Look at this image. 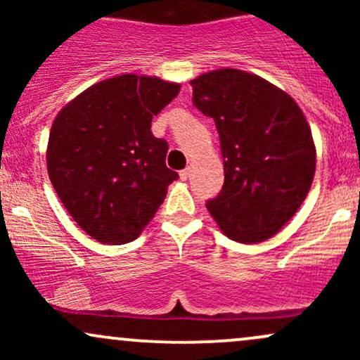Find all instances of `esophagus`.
Returning a JSON list of instances; mask_svg holds the SVG:
<instances>
[{
  "label": "esophagus",
  "mask_w": 360,
  "mask_h": 360,
  "mask_svg": "<svg viewBox=\"0 0 360 360\" xmlns=\"http://www.w3.org/2000/svg\"><path fill=\"white\" fill-rule=\"evenodd\" d=\"M179 176H181V179L183 181H186L189 177V167H186V169H183V171L179 172Z\"/></svg>",
  "instance_id": "obj_1"
}]
</instances>
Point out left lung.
I'll list each match as a JSON object with an SVG mask.
<instances>
[{
	"instance_id": "1",
	"label": "left lung",
	"mask_w": 360,
	"mask_h": 360,
	"mask_svg": "<svg viewBox=\"0 0 360 360\" xmlns=\"http://www.w3.org/2000/svg\"><path fill=\"white\" fill-rule=\"evenodd\" d=\"M193 103L220 135L225 183L206 201L221 232L240 243L271 238L311 188L316 152L303 111L262 77L218 69L193 79Z\"/></svg>"
}]
</instances>
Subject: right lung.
I'll list each match as a JSON object with an SVG mask.
<instances>
[{"label": "right lung", "instance_id": "obj_1", "mask_svg": "<svg viewBox=\"0 0 360 360\" xmlns=\"http://www.w3.org/2000/svg\"><path fill=\"white\" fill-rule=\"evenodd\" d=\"M159 77H111L59 111L47 147V171L74 221L101 243L135 240L162 205L177 172L152 118L179 93Z\"/></svg>", "mask_w": 360, "mask_h": 360}]
</instances>
